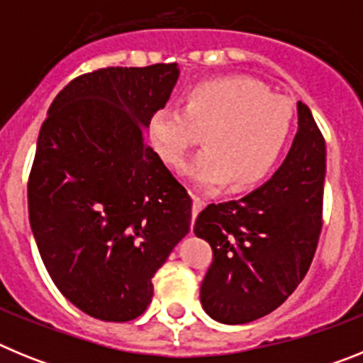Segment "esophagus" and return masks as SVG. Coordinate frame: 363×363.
<instances>
[{
	"label": "esophagus",
	"instance_id": "1",
	"mask_svg": "<svg viewBox=\"0 0 363 363\" xmlns=\"http://www.w3.org/2000/svg\"><path fill=\"white\" fill-rule=\"evenodd\" d=\"M203 205H205V201L201 200V198H198V196L192 198V223H194V218H196L198 214H200V211L203 209Z\"/></svg>",
	"mask_w": 363,
	"mask_h": 363
}]
</instances>
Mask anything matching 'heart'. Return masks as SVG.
<instances>
[{
  "mask_svg": "<svg viewBox=\"0 0 363 363\" xmlns=\"http://www.w3.org/2000/svg\"><path fill=\"white\" fill-rule=\"evenodd\" d=\"M293 125V107L284 98L255 79L223 76L189 86L182 111L152 112L147 133L162 162L182 171L194 143L190 127L205 130L207 149L189 165V179L205 191L230 182L236 191H247L277 167Z\"/></svg>",
  "mask_w": 363,
  "mask_h": 363,
  "instance_id": "1",
  "label": "heart"
}]
</instances>
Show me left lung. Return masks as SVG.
<instances>
[{
    "label": "left lung",
    "instance_id": "8db88e82",
    "mask_svg": "<svg viewBox=\"0 0 363 363\" xmlns=\"http://www.w3.org/2000/svg\"><path fill=\"white\" fill-rule=\"evenodd\" d=\"M325 140L298 101V133L269 182L240 200L207 205L194 234L209 242L213 264L201 281L205 313L247 323L280 307L303 280L322 230Z\"/></svg>",
    "mask_w": 363,
    "mask_h": 363
}]
</instances>
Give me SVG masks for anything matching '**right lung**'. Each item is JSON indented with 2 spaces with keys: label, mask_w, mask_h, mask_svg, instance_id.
Segmentation results:
<instances>
[{
  "label": "right lung",
  "mask_w": 363,
  "mask_h": 363,
  "mask_svg": "<svg viewBox=\"0 0 363 363\" xmlns=\"http://www.w3.org/2000/svg\"><path fill=\"white\" fill-rule=\"evenodd\" d=\"M178 63L107 67L54 98L28 176V220L60 293L92 318L129 322L191 229L192 200L147 143Z\"/></svg>",
  "instance_id": "add662e5"
}]
</instances>
